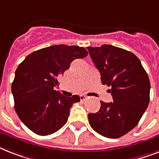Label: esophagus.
<instances>
[{"label":"esophagus","mask_w":159,"mask_h":159,"mask_svg":"<svg viewBox=\"0 0 159 159\" xmlns=\"http://www.w3.org/2000/svg\"><path fill=\"white\" fill-rule=\"evenodd\" d=\"M86 99H87V97L84 96V95H81V96H80V100H81V101H85Z\"/></svg>","instance_id":"obj_1"}]
</instances>
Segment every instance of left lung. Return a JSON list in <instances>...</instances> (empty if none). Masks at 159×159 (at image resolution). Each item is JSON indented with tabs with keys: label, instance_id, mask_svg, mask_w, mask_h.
Here are the masks:
<instances>
[{
	"label": "left lung",
	"instance_id": "left-lung-1",
	"mask_svg": "<svg viewBox=\"0 0 159 159\" xmlns=\"http://www.w3.org/2000/svg\"><path fill=\"white\" fill-rule=\"evenodd\" d=\"M87 48L113 97V102H101L99 111L88 114L89 123L101 135L120 138L138 125L148 107L149 78L140 60L129 51L109 44Z\"/></svg>",
	"mask_w": 159,
	"mask_h": 159
}]
</instances>
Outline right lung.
I'll return each mask as SVG.
<instances>
[{"mask_svg":"<svg viewBox=\"0 0 159 159\" xmlns=\"http://www.w3.org/2000/svg\"><path fill=\"white\" fill-rule=\"evenodd\" d=\"M87 54L79 46L53 45L34 51L19 65L11 86L15 110L34 133L48 135L66 124L70 108L80 97H64L53 87L73 60Z\"/></svg>","mask_w":159,"mask_h":159,"instance_id":"add662e5","label":"right lung"}]
</instances>
